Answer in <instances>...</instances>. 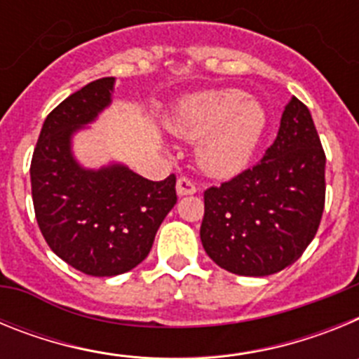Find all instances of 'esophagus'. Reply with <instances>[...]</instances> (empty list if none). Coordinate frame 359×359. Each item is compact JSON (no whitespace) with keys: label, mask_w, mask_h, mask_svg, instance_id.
Listing matches in <instances>:
<instances>
[{"label":"esophagus","mask_w":359,"mask_h":359,"mask_svg":"<svg viewBox=\"0 0 359 359\" xmlns=\"http://www.w3.org/2000/svg\"><path fill=\"white\" fill-rule=\"evenodd\" d=\"M176 192L177 196H192L198 192V189H196V185L190 180H187V177H180L176 183Z\"/></svg>","instance_id":"obj_1"}]
</instances>
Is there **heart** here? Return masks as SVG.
<instances>
[{"label": "heart", "instance_id": "1", "mask_svg": "<svg viewBox=\"0 0 359 359\" xmlns=\"http://www.w3.org/2000/svg\"><path fill=\"white\" fill-rule=\"evenodd\" d=\"M167 128L199 140L196 160L212 177H230L252 161L268 128L261 100L241 90L199 91L182 98L167 116Z\"/></svg>", "mask_w": 359, "mask_h": 359}]
</instances>
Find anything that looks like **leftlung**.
<instances>
[{
	"mask_svg": "<svg viewBox=\"0 0 359 359\" xmlns=\"http://www.w3.org/2000/svg\"><path fill=\"white\" fill-rule=\"evenodd\" d=\"M325 203V154L297 97L261 163L205 190L203 248L219 268L266 277L293 264L315 237Z\"/></svg>",
	"mask_w": 359,
	"mask_h": 359,
	"instance_id": "1",
	"label": "left lung"
}]
</instances>
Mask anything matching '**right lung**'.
Instances as JSON below:
<instances>
[{"instance_id":"right-lung-1","label":"right lung","mask_w":359,"mask_h":359,"mask_svg":"<svg viewBox=\"0 0 359 359\" xmlns=\"http://www.w3.org/2000/svg\"><path fill=\"white\" fill-rule=\"evenodd\" d=\"M115 77L86 84L46 116L32 158V199L41 233L57 257L91 277H115L149 255L176 205V177L151 182L120 161L90 169L73 138L113 102Z\"/></svg>"}]
</instances>
